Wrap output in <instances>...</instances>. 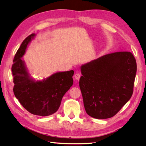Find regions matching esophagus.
Returning a JSON list of instances; mask_svg holds the SVG:
<instances>
[{"instance_id": "34e87169", "label": "esophagus", "mask_w": 146, "mask_h": 146, "mask_svg": "<svg viewBox=\"0 0 146 146\" xmlns=\"http://www.w3.org/2000/svg\"><path fill=\"white\" fill-rule=\"evenodd\" d=\"M81 74L80 73H76L75 75V76H74V77H75V78L76 79V80H78L80 78V77H81Z\"/></svg>"}]
</instances>
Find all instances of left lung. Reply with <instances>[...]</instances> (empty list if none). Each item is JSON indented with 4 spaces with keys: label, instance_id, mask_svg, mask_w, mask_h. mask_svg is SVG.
Returning <instances> with one entry per match:
<instances>
[{
    "label": "left lung",
    "instance_id": "obj_1",
    "mask_svg": "<svg viewBox=\"0 0 146 146\" xmlns=\"http://www.w3.org/2000/svg\"><path fill=\"white\" fill-rule=\"evenodd\" d=\"M81 71L85 110L92 118L114 116L132 96L137 63L132 52L106 54L82 66Z\"/></svg>",
    "mask_w": 146,
    "mask_h": 146
}]
</instances>
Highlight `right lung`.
I'll use <instances>...</instances> for the list:
<instances>
[{"mask_svg":"<svg viewBox=\"0 0 146 146\" xmlns=\"http://www.w3.org/2000/svg\"><path fill=\"white\" fill-rule=\"evenodd\" d=\"M34 36V33L28 36L14 56L11 68L14 84L13 92L20 104L28 112L47 116L58 110L62 97L73 84L74 71L54 73L42 81L33 80L26 70L21 58Z\"/></svg>","mask_w":146,"mask_h":146,"instance_id":"1","label":"right lung"}]
</instances>
